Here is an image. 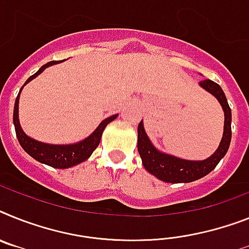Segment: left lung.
Returning <instances> with one entry per match:
<instances>
[{
	"label": "left lung",
	"instance_id": "8db88e82",
	"mask_svg": "<svg viewBox=\"0 0 249 249\" xmlns=\"http://www.w3.org/2000/svg\"><path fill=\"white\" fill-rule=\"evenodd\" d=\"M200 87L212 93L220 104L224 111V131L219 143L218 149L210 157L202 160H183L179 157L160 152L154 147L149 137L145 133L143 120L138 125V152L141 154L144 168L156 176L157 178L170 183H189L202 178L212 172L218 166L220 160L227 154L231 139V110L228 105L223 89L218 83L210 79H204L199 82Z\"/></svg>",
	"mask_w": 249,
	"mask_h": 249
}]
</instances>
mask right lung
Instances as JSON below:
<instances>
[{
	"label": "right lung",
	"mask_w": 249,
	"mask_h": 249,
	"mask_svg": "<svg viewBox=\"0 0 249 249\" xmlns=\"http://www.w3.org/2000/svg\"><path fill=\"white\" fill-rule=\"evenodd\" d=\"M59 62H49V63L44 64L40 70L37 71L35 74H33L31 77H29V79L24 83V86L20 89L18 97H16V101H15V107H14V125L15 130H16V137H18V141L20 143V145L22 147V149L31 156L34 160H36L37 162L40 163L48 164L50 167H54V168H70V167L77 166V164L82 163L86 160H89V156L92 154L93 150L97 148V145L100 144L101 141L102 133L105 130V128L107 126L108 123H111L112 120L118 118V114L112 115L110 118L105 119L100 123V125L95 130L91 133L87 138H85L83 141H79L77 143L72 144H49V143H43V142H39L36 139H33L31 137H29L24 130H22L21 125H20V120H18V100H20V93H21L22 89L25 86L28 85L30 81H33L34 78H36L40 73H43L45 71V68L50 66H54V64L60 63Z\"/></svg>",
	"instance_id": "right-lung-1"
}]
</instances>
